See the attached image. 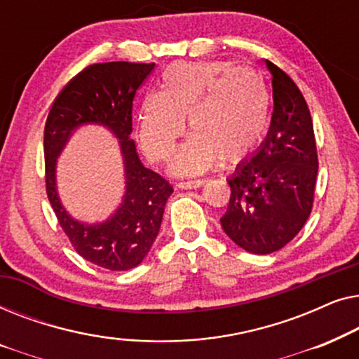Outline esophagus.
I'll list each match as a JSON object with an SVG mask.
<instances>
[{"mask_svg": "<svg viewBox=\"0 0 359 359\" xmlns=\"http://www.w3.org/2000/svg\"><path fill=\"white\" fill-rule=\"evenodd\" d=\"M205 183L204 180H191V181H180L178 184V188L180 189H196V188H199V186H203Z\"/></svg>", "mask_w": 359, "mask_h": 359, "instance_id": "34e87169", "label": "esophagus"}]
</instances>
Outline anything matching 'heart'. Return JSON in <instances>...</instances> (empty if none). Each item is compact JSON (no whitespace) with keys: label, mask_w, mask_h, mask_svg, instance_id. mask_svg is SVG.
Instances as JSON below:
<instances>
[{"label":"heart","mask_w":359,"mask_h":359,"mask_svg":"<svg viewBox=\"0 0 359 359\" xmlns=\"http://www.w3.org/2000/svg\"><path fill=\"white\" fill-rule=\"evenodd\" d=\"M184 119L194 134L176 156V173H201L219 158L242 161L266 132V81L253 68H233L229 62H176L161 75L160 91L145 96L137 116L139 139L151 160L171 158Z\"/></svg>","instance_id":"obj_1"}]
</instances>
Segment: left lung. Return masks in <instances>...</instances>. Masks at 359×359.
Returning a JSON list of instances; mask_svg holds the SVG:
<instances>
[{"mask_svg":"<svg viewBox=\"0 0 359 359\" xmlns=\"http://www.w3.org/2000/svg\"><path fill=\"white\" fill-rule=\"evenodd\" d=\"M273 83L271 127L255 156L238 166L230 184L224 232L250 253L281 250L312 212L318 156L311 111L301 90L266 60Z\"/></svg>","mask_w":359,"mask_h":359,"instance_id":"8db88e82","label":"left lung"}]
</instances>
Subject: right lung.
Instances as JSON below:
<instances>
[{
    "mask_svg": "<svg viewBox=\"0 0 359 359\" xmlns=\"http://www.w3.org/2000/svg\"><path fill=\"white\" fill-rule=\"evenodd\" d=\"M155 63H93L72 78L53 101L43 129L46 191L58 224L75 252L109 271H127L140 264L158 235L166 199L173 186L140 163L132 132V106ZM85 121H97L121 140L126 163L125 204L100 226L73 221L61 208L55 189V158L69 132Z\"/></svg>",
    "mask_w": 359,
    "mask_h": 359,
    "instance_id": "right-lung-1",
    "label": "right lung"
}]
</instances>
